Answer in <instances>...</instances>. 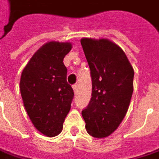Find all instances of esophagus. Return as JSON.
Returning <instances> with one entry per match:
<instances>
[{
    "label": "esophagus",
    "instance_id": "34e87169",
    "mask_svg": "<svg viewBox=\"0 0 159 159\" xmlns=\"http://www.w3.org/2000/svg\"><path fill=\"white\" fill-rule=\"evenodd\" d=\"M73 89H74V92H75V94H76L77 93H78V86H77L76 84L73 85Z\"/></svg>",
    "mask_w": 159,
    "mask_h": 159
}]
</instances>
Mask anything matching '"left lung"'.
<instances>
[{
    "label": "left lung",
    "instance_id": "obj_1",
    "mask_svg": "<svg viewBox=\"0 0 159 159\" xmlns=\"http://www.w3.org/2000/svg\"><path fill=\"white\" fill-rule=\"evenodd\" d=\"M92 77V97L82 111L87 133L96 138L116 130L133 94L134 69L125 52L108 39L82 38Z\"/></svg>",
    "mask_w": 159,
    "mask_h": 159
}]
</instances>
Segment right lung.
I'll list each match as a JSON object with an SVG mask.
<instances>
[{
	"label": "right lung",
	"mask_w": 159,
	"mask_h": 159,
	"mask_svg": "<svg viewBox=\"0 0 159 159\" xmlns=\"http://www.w3.org/2000/svg\"><path fill=\"white\" fill-rule=\"evenodd\" d=\"M71 43L52 41L35 52L22 70L20 91L25 110L39 132L46 137L59 135L71 109L72 86L66 81L65 56Z\"/></svg>",
	"instance_id": "obj_1"
}]
</instances>
